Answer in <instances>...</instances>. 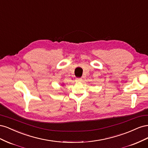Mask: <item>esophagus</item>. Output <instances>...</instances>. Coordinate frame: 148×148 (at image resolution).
Returning a JSON list of instances; mask_svg holds the SVG:
<instances>
[{
  "mask_svg": "<svg viewBox=\"0 0 148 148\" xmlns=\"http://www.w3.org/2000/svg\"><path fill=\"white\" fill-rule=\"evenodd\" d=\"M82 82H83V79L82 78H77V79H76V82L81 83Z\"/></svg>",
  "mask_w": 148,
  "mask_h": 148,
  "instance_id": "34e87169",
  "label": "esophagus"
}]
</instances>
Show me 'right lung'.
<instances>
[{"label": "right lung", "mask_w": 148, "mask_h": 148, "mask_svg": "<svg viewBox=\"0 0 148 148\" xmlns=\"http://www.w3.org/2000/svg\"><path fill=\"white\" fill-rule=\"evenodd\" d=\"M62 85H64V84H62Z\"/></svg>", "instance_id": "obj_1"}]
</instances>
